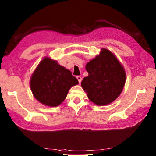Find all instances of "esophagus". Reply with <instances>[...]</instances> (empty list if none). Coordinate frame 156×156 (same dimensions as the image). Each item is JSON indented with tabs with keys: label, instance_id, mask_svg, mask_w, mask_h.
<instances>
[{
	"label": "esophagus",
	"instance_id": "34e87169",
	"mask_svg": "<svg viewBox=\"0 0 156 156\" xmlns=\"http://www.w3.org/2000/svg\"><path fill=\"white\" fill-rule=\"evenodd\" d=\"M76 78H77L78 80V82H79V83H80L81 81H82V77H81V76H76Z\"/></svg>",
	"mask_w": 156,
	"mask_h": 156
}]
</instances>
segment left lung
I'll return each mask as SVG.
<instances>
[{"mask_svg": "<svg viewBox=\"0 0 156 156\" xmlns=\"http://www.w3.org/2000/svg\"><path fill=\"white\" fill-rule=\"evenodd\" d=\"M89 73L81 86L88 98L96 105L104 106L115 101L126 83L125 69L110 50L102 48L100 55L86 65Z\"/></svg>", "mask_w": 156, "mask_h": 156, "instance_id": "obj_1", "label": "left lung"}]
</instances>
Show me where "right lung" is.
Listing matches in <instances>:
<instances>
[{
    "instance_id": "add662e5",
    "label": "right lung",
    "mask_w": 156,
    "mask_h": 156,
    "mask_svg": "<svg viewBox=\"0 0 156 156\" xmlns=\"http://www.w3.org/2000/svg\"><path fill=\"white\" fill-rule=\"evenodd\" d=\"M78 84L69 69L48 57L39 63L30 80L34 97L41 104L52 107L63 102L70 88Z\"/></svg>"
}]
</instances>
